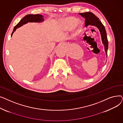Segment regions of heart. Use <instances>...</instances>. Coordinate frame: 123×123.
I'll use <instances>...</instances> for the list:
<instances>
[{"instance_id": "1", "label": "heart", "mask_w": 123, "mask_h": 123, "mask_svg": "<svg viewBox=\"0 0 123 123\" xmlns=\"http://www.w3.org/2000/svg\"><path fill=\"white\" fill-rule=\"evenodd\" d=\"M64 27L67 30H71L75 27H76V33H78L80 31V26L77 19L73 17H68L65 18L63 21Z\"/></svg>"}]
</instances>
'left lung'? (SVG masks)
I'll use <instances>...</instances> for the list:
<instances>
[{
    "label": "left lung",
    "instance_id": "1",
    "mask_svg": "<svg viewBox=\"0 0 123 123\" xmlns=\"http://www.w3.org/2000/svg\"><path fill=\"white\" fill-rule=\"evenodd\" d=\"M79 14L83 17L85 18V26H87L89 25H93L97 27L101 35L102 40L103 43L105 46V50L107 57V51L108 48V41L106 31L104 26L99 20V19L95 16L93 13L91 12H86L85 13H79Z\"/></svg>",
    "mask_w": 123,
    "mask_h": 123
}]
</instances>
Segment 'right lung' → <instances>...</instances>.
<instances>
[{"instance_id":"obj_1","label":"right lung","mask_w":123,"mask_h":123,"mask_svg":"<svg viewBox=\"0 0 123 123\" xmlns=\"http://www.w3.org/2000/svg\"><path fill=\"white\" fill-rule=\"evenodd\" d=\"M44 20L43 18V16L40 14H28L25 16L20 21L13 29V31H12L11 36L12 35L13 32L16 30V29L21 26L23 24L27 22H39Z\"/></svg>"}]
</instances>
